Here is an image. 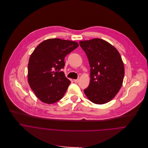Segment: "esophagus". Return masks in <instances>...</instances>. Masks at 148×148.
<instances>
[{
    "label": "esophagus",
    "instance_id": "obj_1",
    "mask_svg": "<svg viewBox=\"0 0 148 148\" xmlns=\"http://www.w3.org/2000/svg\"><path fill=\"white\" fill-rule=\"evenodd\" d=\"M74 82H75V83H78V82H79V79H75V80H74Z\"/></svg>",
    "mask_w": 148,
    "mask_h": 148
}]
</instances>
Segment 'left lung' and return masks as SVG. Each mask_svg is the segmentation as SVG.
I'll use <instances>...</instances> for the list:
<instances>
[{"instance_id":"obj_1","label":"left lung","mask_w":148,"mask_h":148,"mask_svg":"<svg viewBox=\"0 0 148 148\" xmlns=\"http://www.w3.org/2000/svg\"><path fill=\"white\" fill-rule=\"evenodd\" d=\"M79 44L90 66V82L84 92L95 104L107 103L123 84L125 71L121 55L112 45L100 38L81 41Z\"/></svg>"}]
</instances>
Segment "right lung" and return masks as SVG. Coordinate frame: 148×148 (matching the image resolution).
Wrapping results in <instances>:
<instances>
[{
    "instance_id": "obj_1",
    "label": "right lung",
    "mask_w": 148,
    "mask_h": 148,
    "mask_svg": "<svg viewBox=\"0 0 148 148\" xmlns=\"http://www.w3.org/2000/svg\"><path fill=\"white\" fill-rule=\"evenodd\" d=\"M78 44L73 41L52 38L44 41L34 49L28 64V82L42 102L53 104L63 98L71 81L61 69L64 59Z\"/></svg>"
}]
</instances>
